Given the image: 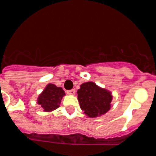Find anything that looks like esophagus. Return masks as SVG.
Returning <instances> with one entry per match:
<instances>
[{
    "label": "esophagus",
    "mask_w": 156,
    "mask_h": 156,
    "mask_svg": "<svg viewBox=\"0 0 156 156\" xmlns=\"http://www.w3.org/2000/svg\"><path fill=\"white\" fill-rule=\"evenodd\" d=\"M67 93H68V94H70V95H74V94H75V89L69 90V91H67Z\"/></svg>",
    "instance_id": "esophagus-1"
}]
</instances>
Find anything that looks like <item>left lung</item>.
Segmentation results:
<instances>
[{"label":"left lung","instance_id":"left-lung-1","mask_svg":"<svg viewBox=\"0 0 156 156\" xmlns=\"http://www.w3.org/2000/svg\"><path fill=\"white\" fill-rule=\"evenodd\" d=\"M77 93L80 108L89 118L103 115L111 108L112 92L98 86L93 81L81 84Z\"/></svg>","mask_w":156,"mask_h":156}]
</instances>
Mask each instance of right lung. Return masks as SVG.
I'll return each mask as SVG.
<instances>
[{"label": "right lung", "instance_id": "right-lung-1", "mask_svg": "<svg viewBox=\"0 0 156 156\" xmlns=\"http://www.w3.org/2000/svg\"><path fill=\"white\" fill-rule=\"evenodd\" d=\"M65 95V91L62 88L54 84H48L37 97V102L44 112H50L60 106L61 101Z\"/></svg>", "mask_w": 156, "mask_h": 156}]
</instances>
